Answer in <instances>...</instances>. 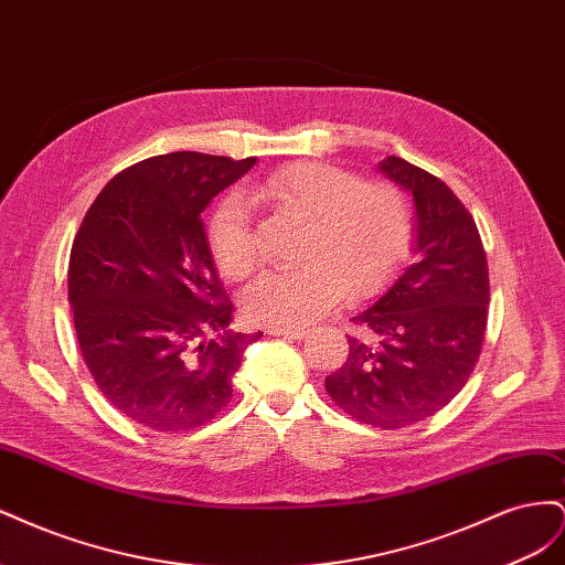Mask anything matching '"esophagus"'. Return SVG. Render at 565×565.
<instances>
[{
  "label": "esophagus",
  "mask_w": 565,
  "mask_h": 565,
  "mask_svg": "<svg viewBox=\"0 0 565 565\" xmlns=\"http://www.w3.org/2000/svg\"><path fill=\"white\" fill-rule=\"evenodd\" d=\"M268 334L273 337H285V339H303L306 337V330H299V328H268L266 330Z\"/></svg>",
  "instance_id": "esophagus-1"
}]
</instances>
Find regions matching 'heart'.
I'll return each mask as SVG.
<instances>
[{"mask_svg":"<svg viewBox=\"0 0 565 565\" xmlns=\"http://www.w3.org/2000/svg\"><path fill=\"white\" fill-rule=\"evenodd\" d=\"M309 221L295 268H270L243 292V311L256 324L303 328L349 295L367 297L393 278L413 241V216L393 185H365L347 169L297 162L228 195L210 221V247L228 278H245L259 252L249 204Z\"/></svg>","mask_w":565,"mask_h":565,"instance_id":"obj_1","label":"heart"}]
</instances>
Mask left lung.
Returning <instances> with one entry per match:
<instances>
[{"label": "left lung", "instance_id": "left-lung-1", "mask_svg": "<svg viewBox=\"0 0 565 565\" xmlns=\"http://www.w3.org/2000/svg\"><path fill=\"white\" fill-rule=\"evenodd\" d=\"M380 172L413 193L417 259L353 318L361 332L324 388L355 422L393 431L465 388L483 347L490 280L473 216L446 183L396 156Z\"/></svg>", "mask_w": 565, "mask_h": 565}]
</instances>
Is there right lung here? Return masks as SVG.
<instances>
[{"label": "right lung", "instance_id": "add662e5", "mask_svg": "<svg viewBox=\"0 0 565 565\" xmlns=\"http://www.w3.org/2000/svg\"><path fill=\"white\" fill-rule=\"evenodd\" d=\"M254 158L179 150L106 183L67 266V299L92 377L106 401L148 429H198L233 396V374L262 332H231L202 212Z\"/></svg>", "mask_w": 565, "mask_h": 565}]
</instances>
